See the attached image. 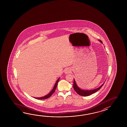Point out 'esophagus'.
<instances>
[{
  "instance_id": "1",
  "label": "esophagus",
  "mask_w": 127,
  "mask_h": 127,
  "mask_svg": "<svg viewBox=\"0 0 127 127\" xmlns=\"http://www.w3.org/2000/svg\"><path fill=\"white\" fill-rule=\"evenodd\" d=\"M70 72H71V70H70V69L68 68H66L64 70V73H65L66 74H67V73H70Z\"/></svg>"
}]
</instances>
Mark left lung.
Instances as JSON below:
<instances>
[{
	"label": "left lung",
	"instance_id": "8db88e82",
	"mask_svg": "<svg viewBox=\"0 0 127 127\" xmlns=\"http://www.w3.org/2000/svg\"><path fill=\"white\" fill-rule=\"evenodd\" d=\"M99 41L101 43H103L102 41L99 40ZM104 84V83H103L101 86L99 87V88H98L96 89H94L92 90H84L80 89L77 86V84H76L75 81L74 79L73 87V89H74V90L78 95H80L81 96H89L90 95H92L95 92H97V91H98L102 88V87L103 86Z\"/></svg>",
	"mask_w": 127,
	"mask_h": 127
}]
</instances>
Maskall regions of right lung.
Instances as JSON below:
<instances>
[{"mask_svg":"<svg viewBox=\"0 0 127 127\" xmlns=\"http://www.w3.org/2000/svg\"><path fill=\"white\" fill-rule=\"evenodd\" d=\"M59 80H60V79H59V78L57 80V81H56V83L55 84V85H54V88H53V90H52L51 92H50V93L48 95H47L46 96H44V97H36L35 98H36V99H45L48 98L50 97L52 95H53V94H54V93L55 92V89H56V87H57V86L58 83V82L59 81Z\"/></svg>","mask_w":127,"mask_h":127,"instance_id":"obj_1","label":"right lung"}]
</instances>
